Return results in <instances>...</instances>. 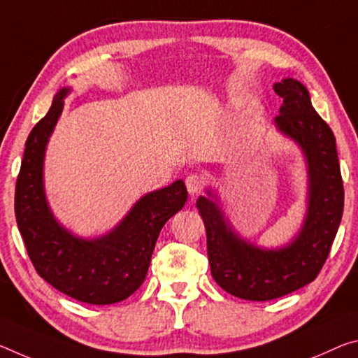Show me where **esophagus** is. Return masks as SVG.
<instances>
[{"label": "esophagus", "instance_id": "34e87169", "mask_svg": "<svg viewBox=\"0 0 358 358\" xmlns=\"http://www.w3.org/2000/svg\"><path fill=\"white\" fill-rule=\"evenodd\" d=\"M203 185H206V178H203L202 173H189L188 177H186V188H188L189 194H196V192H199Z\"/></svg>", "mask_w": 358, "mask_h": 358}]
</instances>
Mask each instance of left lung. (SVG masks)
I'll return each instance as SVG.
<instances>
[{
	"label": "left lung",
	"instance_id": "8db88e82",
	"mask_svg": "<svg viewBox=\"0 0 358 358\" xmlns=\"http://www.w3.org/2000/svg\"><path fill=\"white\" fill-rule=\"evenodd\" d=\"M283 99L275 124L301 146L309 167V207L296 239L280 250H261L237 237L217 203L199 197L206 223L207 255L215 282L232 296L269 301L296 292L319 275L343 218L344 186L336 140L310 105L308 89L296 79L274 84Z\"/></svg>",
	"mask_w": 358,
	"mask_h": 358
}]
</instances>
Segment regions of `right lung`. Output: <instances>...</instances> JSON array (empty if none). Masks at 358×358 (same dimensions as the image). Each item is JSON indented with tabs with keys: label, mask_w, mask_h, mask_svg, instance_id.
Masks as SVG:
<instances>
[{
	"label": "right lung",
	"mask_w": 358,
	"mask_h": 358,
	"mask_svg": "<svg viewBox=\"0 0 358 358\" xmlns=\"http://www.w3.org/2000/svg\"><path fill=\"white\" fill-rule=\"evenodd\" d=\"M68 89L31 129L15 183V220L28 257L44 280L87 304H115L143 283L162 226L188 201L181 180L135 203L122 223L95 241L71 236L54 220L43 189V159Z\"/></svg>",
	"instance_id": "obj_1"
}]
</instances>
